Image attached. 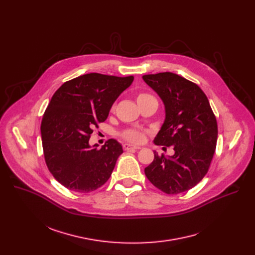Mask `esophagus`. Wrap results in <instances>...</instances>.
Listing matches in <instances>:
<instances>
[{"label":"esophagus","instance_id":"obj_1","mask_svg":"<svg viewBox=\"0 0 255 255\" xmlns=\"http://www.w3.org/2000/svg\"><path fill=\"white\" fill-rule=\"evenodd\" d=\"M123 148L124 150H136V149H140L139 146H137V145H133V144H130V143H125L123 144Z\"/></svg>","mask_w":255,"mask_h":255}]
</instances>
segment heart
<instances>
[{
  "label": "heart",
  "mask_w": 255,
  "mask_h": 255,
  "mask_svg": "<svg viewBox=\"0 0 255 255\" xmlns=\"http://www.w3.org/2000/svg\"><path fill=\"white\" fill-rule=\"evenodd\" d=\"M147 97H149V96L146 94H139L137 96V101H140V100H142L144 98H147ZM122 136H123V138H125L128 141L141 142L144 138V133L137 129H128L122 133Z\"/></svg>",
  "instance_id": "heart-1"
}]
</instances>
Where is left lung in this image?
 <instances>
[{
	"label": "left lung",
	"instance_id": "obj_1",
	"mask_svg": "<svg viewBox=\"0 0 255 255\" xmlns=\"http://www.w3.org/2000/svg\"><path fill=\"white\" fill-rule=\"evenodd\" d=\"M142 79L164 105L165 119L153 142L174 150L171 156L154 151L145 175L165 194L187 192L200 183L210 167L218 137L216 117L205 93L185 78L160 72Z\"/></svg>",
	"mask_w": 255,
	"mask_h": 255
}]
</instances>
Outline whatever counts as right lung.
Returning <instances> with one entry per match:
<instances>
[{
  "instance_id": "obj_1",
  "label": "right lung",
  "mask_w": 255,
  "mask_h": 255,
  "mask_svg": "<svg viewBox=\"0 0 255 255\" xmlns=\"http://www.w3.org/2000/svg\"><path fill=\"white\" fill-rule=\"evenodd\" d=\"M133 80L93 72L65 82L52 96L40 127L42 146L49 171L66 189L90 193L111 176L122 145L110 139L97 149L89 140Z\"/></svg>"
}]
</instances>
